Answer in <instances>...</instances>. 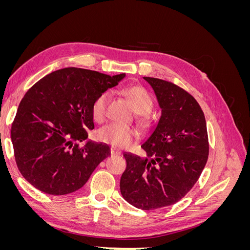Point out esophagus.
<instances>
[{"label": "esophagus", "mask_w": 250, "mask_h": 250, "mask_svg": "<svg viewBox=\"0 0 250 250\" xmlns=\"http://www.w3.org/2000/svg\"><path fill=\"white\" fill-rule=\"evenodd\" d=\"M110 154H111V155H120V154H121V151L118 150V149H116V148L111 147V148H110Z\"/></svg>", "instance_id": "obj_1"}]
</instances>
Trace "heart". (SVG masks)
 <instances>
[{"instance_id":"heart-1","label":"heart","mask_w":250,"mask_h":250,"mask_svg":"<svg viewBox=\"0 0 250 250\" xmlns=\"http://www.w3.org/2000/svg\"><path fill=\"white\" fill-rule=\"evenodd\" d=\"M133 105L135 111L138 112V121L143 128L151 126V119L148 112L152 108L153 101L147 90L142 86H131L124 90ZM109 93L103 92L98 95L92 104V116L98 123H101L106 118V109L109 101ZM138 137V131L134 128L110 123L101 127L97 132V138L99 141L106 143L115 148L124 149L130 146L132 141Z\"/></svg>"}]
</instances>
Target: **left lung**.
<instances>
[{"instance_id":"1","label":"left lung","mask_w":250,"mask_h":250,"mask_svg":"<svg viewBox=\"0 0 250 250\" xmlns=\"http://www.w3.org/2000/svg\"><path fill=\"white\" fill-rule=\"evenodd\" d=\"M152 86L162 117L141 146L145 157L125 153L123 198L141 209L172 206L198 180L208 157L206 118L195 98L170 81L144 77Z\"/></svg>"}]
</instances>
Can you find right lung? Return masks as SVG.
Here are the masks:
<instances>
[{"mask_svg": "<svg viewBox=\"0 0 250 250\" xmlns=\"http://www.w3.org/2000/svg\"><path fill=\"white\" fill-rule=\"evenodd\" d=\"M124 77L65 67L28 89L12 122L11 141L19 171L30 185L50 195L70 194L85 185L110 154L102 143L79 145L95 128L93 101Z\"/></svg>", "mask_w": 250, "mask_h": 250, "instance_id": "1", "label": "right lung"}]
</instances>
